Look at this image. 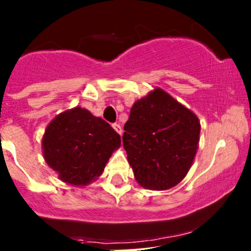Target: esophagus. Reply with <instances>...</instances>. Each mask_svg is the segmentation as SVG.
<instances>
[{"label": "esophagus", "mask_w": 251, "mask_h": 251, "mask_svg": "<svg viewBox=\"0 0 251 251\" xmlns=\"http://www.w3.org/2000/svg\"><path fill=\"white\" fill-rule=\"evenodd\" d=\"M113 128L116 131V132L119 133V135L121 136V133H123V130H121V126L119 125V124H113Z\"/></svg>", "instance_id": "34e87169"}]
</instances>
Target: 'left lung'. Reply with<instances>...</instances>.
<instances>
[{
	"instance_id": "1",
	"label": "left lung",
	"mask_w": 251,
	"mask_h": 251,
	"mask_svg": "<svg viewBox=\"0 0 251 251\" xmlns=\"http://www.w3.org/2000/svg\"><path fill=\"white\" fill-rule=\"evenodd\" d=\"M124 130L123 146L140 186L165 191L184 178L201 135L193 111L161 88H154L136 100Z\"/></svg>"
}]
</instances>
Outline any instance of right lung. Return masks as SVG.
<instances>
[{
    "mask_svg": "<svg viewBox=\"0 0 251 251\" xmlns=\"http://www.w3.org/2000/svg\"><path fill=\"white\" fill-rule=\"evenodd\" d=\"M120 144V136L109 124L76 107L63 111L48 124L42 151L60 181L82 187L102 175Z\"/></svg>",
    "mask_w": 251,
    "mask_h": 251,
    "instance_id": "add662e5",
    "label": "right lung"
}]
</instances>
